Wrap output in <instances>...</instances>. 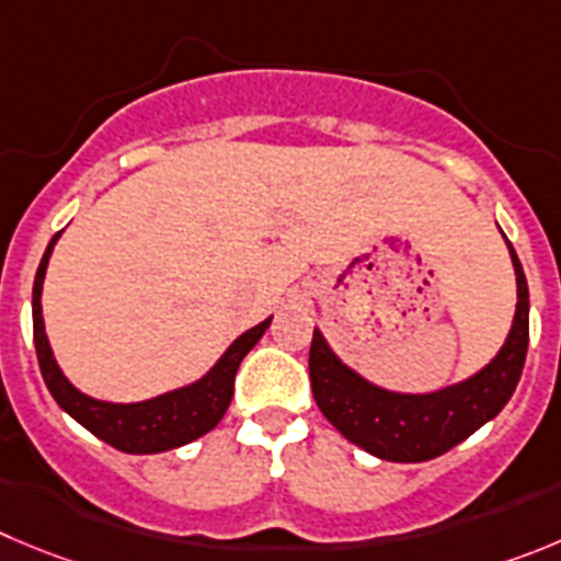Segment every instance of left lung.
<instances>
[{
  "mask_svg": "<svg viewBox=\"0 0 561 561\" xmlns=\"http://www.w3.org/2000/svg\"><path fill=\"white\" fill-rule=\"evenodd\" d=\"M510 254L517 274V312L512 332L499 357L462 385L428 396L387 392L345 368L323 334L318 329L312 332V396L327 421L345 439L387 462H426L451 451L504 410L520 381L528 352V285L512 243Z\"/></svg>",
  "mask_w": 561,
  "mask_h": 561,
  "instance_id": "left-lung-1",
  "label": "left lung"
}]
</instances>
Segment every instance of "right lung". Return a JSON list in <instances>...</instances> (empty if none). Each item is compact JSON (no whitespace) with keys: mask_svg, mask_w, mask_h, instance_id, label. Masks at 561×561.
Returning a JSON list of instances; mask_svg holds the SVG:
<instances>
[{"mask_svg":"<svg viewBox=\"0 0 561 561\" xmlns=\"http://www.w3.org/2000/svg\"><path fill=\"white\" fill-rule=\"evenodd\" d=\"M57 238H60V232L46 245V254L41 260L33 285L35 354H38L46 387H49L57 404L75 421H80L88 432H93L99 439L127 454L169 451V448L185 446L191 439L207 434L209 428H216L224 412H227L229 401H232L234 374H238L245 354L254 348L256 340L263 337L265 329L271 327V318L240 334L229 345L227 354L218 359L216 368L209 370L204 379H198L196 385L165 392V396H157L151 401H140V404H104V401L88 399L77 387H71V381L57 368L44 332V316H41V287H44L46 265H49V254L55 249Z\"/></svg>","mask_w":561,"mask_h":561,"instance_id":"obj_1","label":"right lung"}]
</instances>
